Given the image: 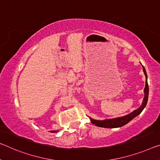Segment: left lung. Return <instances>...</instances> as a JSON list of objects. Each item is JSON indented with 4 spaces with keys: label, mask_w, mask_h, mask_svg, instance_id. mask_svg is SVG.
Wrapping results in <instances>:
<instances>
[{
    "label": "left lung",
    "mask_w": 160,
    "mask_h": 160,
    "mask_svg": "<svg viewBox=\"0 0 160 160\" xmlns=\"http://www.w3.org/2000/svg\"><path fill=\"white\" fill-rule=\"evenodd\" d=\"M142 67H143V72L146 77V84H145V88H144V97L143 102H142V104L141 105V107L138 108L137 109L134 110L133 112L126 115V116L115 118V119H105V120H102V121H100V120H95V119H92V118H90L91 122H92L93 124H94L97 127H104V128H117V127H120L124 126L125 124H127V123L129 122L132 119H134L135 117H137V115H139L140 113L142 112V110H143L144 109V107H146L147 100H148V95H149V87H148V83H147V75L145 68H144L143 66H142Z\"/></svg>",
    "instance_id": "8db88e82"
}]
</instances>
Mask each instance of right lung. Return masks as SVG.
<instances>
[{
  "label": "right lung",
  "instance_id": "right-lung-1",
  "mask_svg": "<svg viewBox=\"0 0 160 160\" xmlns=\"http://www.w3.org/2000/svg\"><path fill=\"white\" fill-rule=\"evenodd\" d=\"M51 132H53V133H55V132H57V131H51Z\"/></svg>",
  "mask_w": 160,
  "mask_h": 160
}]
</instances>
